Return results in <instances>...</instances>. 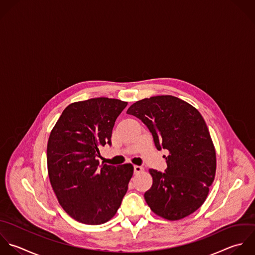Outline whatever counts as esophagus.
Returning <instances> with one entry per match:
<instances>
[{"instance_id": "34e87169", "label": "esophagus", "mask_w": 255, "mask_h": 255, "mask_svg": "<svg viewBox=\"0 0 255 255\" xmlns=\"http://www.w3.org/2000/svg\"><path fill=\"white\" fill-rule=\"evenodd\" d=\"M133 169H134V174H139L140 172H142V168L140 166H134Z\"/></svg>"}]
</instances>
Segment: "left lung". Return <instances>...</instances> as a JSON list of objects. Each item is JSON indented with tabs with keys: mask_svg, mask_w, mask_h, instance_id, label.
<instances>
[{
	"mask_svg": "<svg viewBox=\"0 0 255 255\" xmlns=\"http://www.w3.org/2000/svg\"><path fill=\"white\" fill-rule=\"evenodd\" d=\"M127 114L140 119L156 148L167 150L165 173L151 169L153 185L145 201L158 216L178 221L206 201L217 168L216 150L201 113L182 99L162 95L132 104Z\"/></svg>",
	"mask_w": 255,
	"mask_h": 255,
	"instance_id": "8db88e82",
	"label": "left lung"
}]
</instances>
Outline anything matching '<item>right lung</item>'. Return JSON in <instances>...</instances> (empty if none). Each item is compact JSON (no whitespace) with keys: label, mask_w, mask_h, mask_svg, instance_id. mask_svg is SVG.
Wrapping results in <instances>:
<instances>
[{"label":"right lung","mask_w":255,"mask_h":255,"mask_svg":"<svg viewBox=\"0 0 255 255\" xmlns=\"http://www.w3.org/2000/svg\"><path fill=\"white\" fill-rule=\"evenodd\" d=\"M127 102L105 97L69 104L50 132L47 170L62 209L91 226L108 222L119 209L133 176L131 164H100V148L111 145L117 117Z\"/></svg>","instance_id":"right-lung-1"}]
</instances>
